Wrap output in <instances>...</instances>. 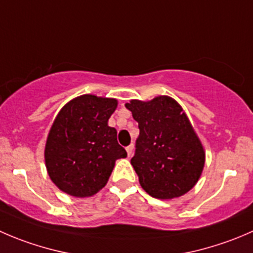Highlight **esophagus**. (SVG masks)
Listing matches in <instances>:
<instances>
[{
	"label": "esophagus",
	"mask_w": 253,
	"mask_h": 253,
	"mask_svg": "<svg viewBox=\"0 0 253 253\" xmlns=\"http://www.w3.org/2000/svg\"><path fill=\"white\" fill-rule=\"evenodd\" d=\"M133 149H134L133 144H131V146L126 147V151H127V156H128V157H131V156H132V154H133Z\"/></svg>",
	"instance_id": "esophagus-1"
}]
</instances>
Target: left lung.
<instances>
[{
    "instance_id": "8db88e82",
    "label": "left lung",
    "mask_w": 253,
    "mask_h": 253,
    "mask_svg": "<svg viewBox=\"0 0 253 253\" xmlns=\"http://www.w3.org/2000/svg\"><path fill=\"white\" fill-rule=\"evenodd\" d=\"M125 106L138 122L131 164L144 192L167 200L194 188L204 169L205 151L183 107L166 95L131 100Z\"/></svg>"
}]
</instances>
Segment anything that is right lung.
I'll return each mask as SVG.
<instances>
[{
  "instance_id": "1",
  "label": "right lung",
  "mask_w": 253,
  "mask_h": 253,
  "mask_svg": "<svg viewBox=\"0 0 253 253\" xmlns=\"http://www.w3.org/2000/svg\"><path fill=\"white\" fill-rule=\"evenodd\" d=\"M117 100L85 94L70 100L56 115L44 148L49 178L75 198L92 197L109 180L115 162L127 152L117 142L109 119Z\"/></svg>"
}]
</instances>
